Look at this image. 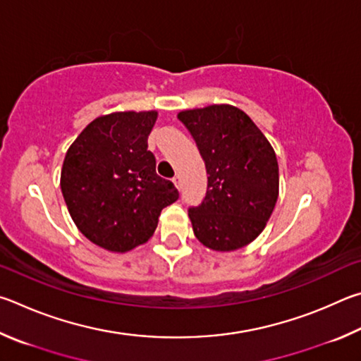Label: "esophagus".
I'll return each mask as SVG.
<instances>
[{
	"mask_svg": "<svg viewBox=\"0 0 361 361\" xmlns=\"http://www.w3.org/2000/svg\"><path fill=\"white\" fill-rule=\"evenodd\" d=\"M173 182H174V185H176L177 188H180V177H179V176H174V177H173Z\"/></svg>",
	"mask_w": 361,
	"mask_h": 361,
	"instance_id": "esophagus-1",
	"label": "esophagus"
}]
</instances>
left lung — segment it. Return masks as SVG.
I'll list each match as a JSON object with an SVG mask.
<instances>
[{"label": "left lung", "mask_w": 361, "mask_h": 361, "mask_svg": "<svg viewBox=\"0 0 361 361\" xmlns=\"http://www.w3.org/2000/svg\"><path fill=\"white\" fill-rule=\"evenodd\" d=\"M203 157L207 192L188 209L198 241L217 252L250 244L267 226L279 197L274 149L244 111L212 104L177 114Z\"/></svg>", "instance_id": "left-lung-1"}]
</instances>
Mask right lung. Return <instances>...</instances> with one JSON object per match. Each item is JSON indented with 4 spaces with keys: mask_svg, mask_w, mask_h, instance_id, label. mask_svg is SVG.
<instances>
[{
    "mask_svg": "<svg viewBox=\"0 0 361 361\" xmlns=\"http://www.w3.org/2000/svg\"><path fill=\"white\" fill-rule=\"evenodd\" d=\"M157 111H126L88 123L68 149L60 187L75 226L88 241L128 252L149 241L163 207L179 192L155 171L147 150Z\"/></svg>",
    "mask_w": 361,
    "mask_h": 361,
    "instance_id": "1",
    "label": "right lung"
}]
</instances>
